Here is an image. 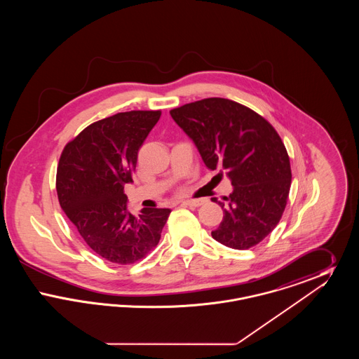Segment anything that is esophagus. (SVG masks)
I'll return each mask as SVG.
<instances>
[{"mask_svg":"<svg viewBox=\"0 0 359 359\" xmlns=\"http://www.w3.org/2000/svg\"><path fill=\"white\" fill-rule=\"evenodd\" d=\"M205 203V199H189V201L183 202V205H189V207H199Z\"/></svg>","mask_w":359,"mask_h":359,"instance_id":"obj_1","label":"esophagus"}]
</instances>
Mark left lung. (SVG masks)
<instances>
[{"mask_svg":"<svg viewBox=\"0 0 359 359\" xmlns=\"http://www.w3.org/2000/svg\"><path fill=\"white\" fill-rule=\"evenodd\" d=\"M198 148L208 170L221 168L233 192L223 201L212 238L231 249H249L272 233L290 195V156L273 126L238 102L205 98L170 111Z\"/></svg>","mask_w":359,"mask_h":359,"instance_id":"obj_1","label":"left lung"}]
</instances>
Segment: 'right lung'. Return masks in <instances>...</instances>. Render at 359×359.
<instances>
[{"label": "right lung", "mask_w": 359, "mask_h": 359, "mask_svg": "<svg viewBox=\"0 0 359 359\" xmlns=\"http://www.w3.org/2000/svg\"><path fill=\"white\" fill-rule=\"evenodd\" d=\"M161 116L132 110L88 125L65 147L56 191L62 210L86 243L104 259L126 265L147 256L161 237L170 208L128 210L123 186L133 183L137 156Z\"/></svg>", "instance_id": "right-lung-1"}]
</instances>
